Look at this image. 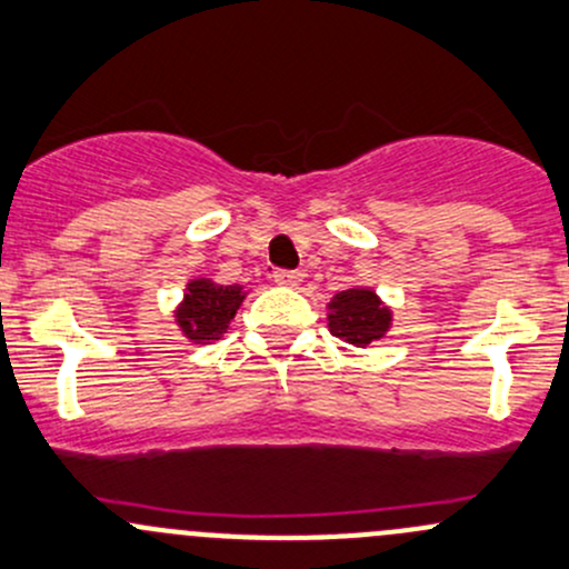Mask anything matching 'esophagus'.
Here are the masks:
<instances>
[{
    "instance_id": "esophagus-1",
    "label": "esophagus",
    "mask_w": 569,
    "mask_h": 569,
    "mask_svg": "<svg viewBox=\"0 0 569 569\" xmlns=\"http://www.w3.org/2000/svg\"><path fill=\"white\" fill-rule=\"evenodd\" d=\"M272 280L278 286H286V289H295V286L302 283V274L300 272H289V269H278V272L272 274Z\"/></svg>"
}]
</instances>
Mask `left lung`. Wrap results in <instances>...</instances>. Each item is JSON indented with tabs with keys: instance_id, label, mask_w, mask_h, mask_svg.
<instances>
[{
	"instance_id": "obj_1",
	"label": "left lung",
	"mask_w": 569,
	"mask_h": 569,
	"mask_svg": "<svg viewBox=\"0 0 569 569\" xmlns=\"http://www.w3.org/2000/svg\"><path fill=\"white\" fill-rule=\"evenodd\" d=\"M327 327L343 343L368 349L390 332L392 308L368 286H355L327 302Z\"/></svg>"
}]
</instances>
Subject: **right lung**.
Instances as JSON below:
<instances>
[{
    "instance_id": "right-lung-1",
    "label": "right lung",
    "mask_w": 569,
    "mask_h": 569,
    "mask_svg": "<svg viewBox=\"0 0 569 569\" xmlns=\"http://www.w3.org/2000/svg\"><path fill=\"white\" fill-rule=\"evenodd\" d=\"M248 297L239 283L220 286L218 280L199 274L184 283V295L174 308V325L190 343H212L229 332L231 319Z\"/></svg>"
}]
</instances>
